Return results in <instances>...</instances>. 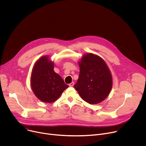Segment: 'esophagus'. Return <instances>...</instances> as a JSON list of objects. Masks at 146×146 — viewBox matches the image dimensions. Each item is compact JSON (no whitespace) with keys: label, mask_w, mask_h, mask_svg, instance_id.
<instances>
[{"label":"esophagus","mask_w":146,"mask_h":146,"mask_svg":"<svg viewBox=\"0 0 146 146\" xmlns=\"http://www.w3.org/2000/svg\"><path fill=\"white\" fill-rule=\"evenodd\" d=\"M74 85V82H72L70 83V84H69V86H70V87H73Z\"/></svg>","instance_id":"34e87169"}]
</instances>
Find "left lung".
I'll use <instances>...</instances> for the list:
<instances>
[{"label":"left lung","instance_id":"8db88e82","mask_svg":"<svg viewBox=\"0 0 146 146\" xmlns=\"http://www.w3.org/2000/svg\"><path fill=\"white\" fill-rule=\"evenodd\" d=\"M79 77L74 86L81 98L90 104L99 103L105 100L112 88L110 71L100 56L88 53L78 62Z\"/></svg>","mask_w":146,"mask_h":146}]
</instances>
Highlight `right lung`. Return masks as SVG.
Instances as JSON below:
<instances>
[{"label": "right lung", "instance_id": "add662e5", "mask_svg": "<svg viewBox=\"0 0 146 146\" xmlns=\"http://www.w3.org/2000/svg\"><path fill=\"white\" fill-rule=\"evenodd\" d=\"M54 62L48 56L39 58L32 69L31 85L36 96L45 103L57 100L69 86L54 70Z\"/></svg>", "mask_w": 146, "mask_h": 146}]
</instances>
